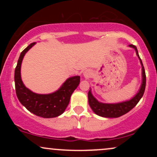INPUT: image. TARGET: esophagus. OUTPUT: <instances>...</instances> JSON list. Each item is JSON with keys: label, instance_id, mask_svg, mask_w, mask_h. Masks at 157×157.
<instances>
[{"label": "esophagus", "instance_id": "obj_1", "mask_svg": "<svg viewBox=\"0 0 157 157\" xmlns=\"http://www.w3.org/2000/svg\"><path fill=\"white\" fill-rule=\"evenodd\" d=\"M91 75V71L90 70H86L83 72V76L86 79H89Z\"/></svg>", "mask_w": 157, "mask_h": 157}]
</instances>
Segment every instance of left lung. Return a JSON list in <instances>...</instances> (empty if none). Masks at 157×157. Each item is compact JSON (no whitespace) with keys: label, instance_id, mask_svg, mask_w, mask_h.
Returning <instances> with one entry per match:
<instances>
[{"label":"left lung","instance_id":"8db88e82","mask_svg":"<svg viewBox=\"0 0 157 157\" xmlns=\"http://www.w3.org/2000/svg\"><path fill=\"white\" fill-rule=\"evenodd\" d=\"M129 46L134 48L136 50V53L138 57L140 58V63L142 64V83L140 88L139 92L136 94V95L134 98L128 101L120 102V103L117 104H105L102 103V102H98L93 95L91 94V91L89 90L88 93V97H89V103L90 107L93 110V111L96 114L99 116L103 117H109V118H116L121 117L122 115L125 114L128 111H130L133 108L135 107V105L138 103L140 99L143 96L144 92L145 89V85H146V75H145V68H144L143 64H142L141 59L139 56L137 48L134 45H129Z\"/></svg>","mask_w":157,"mask_h":157}]
</instances>
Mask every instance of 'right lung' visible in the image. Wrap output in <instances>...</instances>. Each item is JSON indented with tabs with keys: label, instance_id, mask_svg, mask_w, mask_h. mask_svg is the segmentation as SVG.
<instances>
[{
	"label": "right lung",
	"instance_id": "add662e5",
	"mask_svg": "<svg viewBox=\"0 0 157 157\" xmlns=\"http://www.w3.org/2000/svg\"><path fill=\"white\" fill-rule=\"evenodd\" d=\"M35 43L29 45L21 53L15 71V91L19 101L27 110L34 114L44 118H53L64 112L70 101V97L80 83V77L68 78L60 89L50 94L33 93L23 85L21 77V66L25 54Z\"/></svg>",
	"mask_w": 157,
	"mask_h": 157
}]
</instances>
